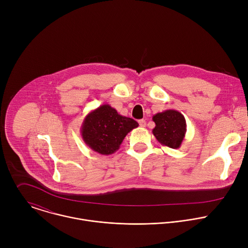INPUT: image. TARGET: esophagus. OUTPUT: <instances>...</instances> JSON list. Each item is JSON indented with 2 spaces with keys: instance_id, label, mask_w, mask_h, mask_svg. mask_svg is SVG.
Here are the masks:
<instances>
[{
  "instance_id": "34e87169",
  "label": "esophagus",
  "mask_w": 248,
  "mask_h": 248,
  "mask_svg": "<svg viewBox=\"0 0 248 248\" xmlns=\"http://www.w3.org/2000/svg\"><path fill=\"white\" fill-rule=\"evenodd\" d=\"M138 124H139V125L141 127H145L146 126V121L145 120H139Z\"/></svg>"
}]
</instances>
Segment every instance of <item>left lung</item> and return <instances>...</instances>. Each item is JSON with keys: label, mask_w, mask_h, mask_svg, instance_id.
<instances>
[{"label": "left lung", "mask_w": 248, "mask_h": 248, "mask_svg": "<svg viewBox=\"0 0 248 248\" xmlns=\"http://www.w3.org/2000/svg\"><path fill=\"white\" fill-rule=\"evenodd\" d=\"M152 120L156 124L152 132L159 142L172 149L180 148L186 132L184 115L175 110H166L154 115Z\"/></svg>", "instance_id": "obj_1"}]
</instances>
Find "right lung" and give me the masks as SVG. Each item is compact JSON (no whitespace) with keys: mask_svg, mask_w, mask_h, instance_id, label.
<instances>
[{"mask_svg":"<svg viewBox=\"0 0 248 248\" xmlns=\"http://www.w3.org/2000/svg\"><path fill=\"white\" fill-rule=\"evenodd\" d=\"M138 126L133 119L120 115L110 105H101L91 111L81 124V137L93 151L111 155L120 149L126 134Z\"/></svg>","mask_w":248,"mask_h":248,"instance_id":"right-lung-1","label":"right lung"}]
</instances>
